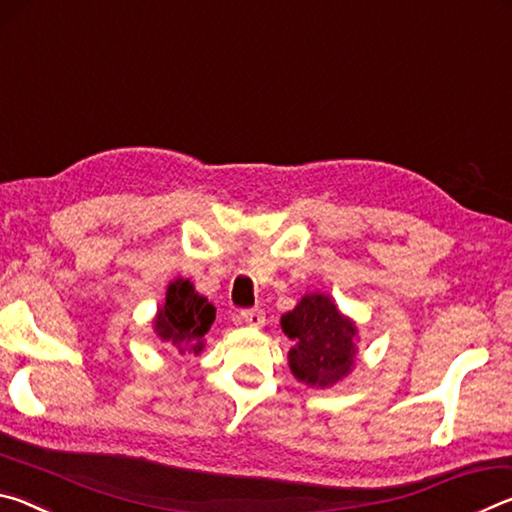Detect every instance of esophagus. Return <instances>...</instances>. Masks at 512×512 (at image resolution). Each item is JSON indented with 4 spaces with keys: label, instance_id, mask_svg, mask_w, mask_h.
<instances>
[{
    "label": "esophagus",
    "instance_id": "esophagus-1",
    "mask_svg": "<svg viewBox=\"0 0 512 512\" xmlns=\"http://www.w3.org/2000/svg\"><path fill=\"white\" fill-rule=\"evenodd\" d=\"M241 320H244L248 327H264L266 316L262 309H244L241 311Z\"/></svg>",
    "mask_w": 512,
    "mask_h": 512
}]
</instances>
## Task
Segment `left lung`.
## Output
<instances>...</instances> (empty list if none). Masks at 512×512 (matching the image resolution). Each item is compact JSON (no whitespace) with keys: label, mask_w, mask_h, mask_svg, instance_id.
<instances>
[{"label":"left lung","mask_w":512,"mask_h":512,"mask_svg":"<svg viewBox=\"0 0 512 512\" xmlns=\"http://www.w3.org/2000/svg\"><path fill=\"white\" fill-rule=\"evenodd\" d=\"M282 332L293 341L291 375L311 388H332L354 370L359 327L345 316L332 296L309 291L280 318Z\"/></svg>","instance_id":"8db88e82"}]
</instances>
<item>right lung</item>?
I'll list each match as a JSON object with an SVG mask.
<instances>
[{
	"label": "right lung",
	"instance_id": "1",
	"mask_svg": "<svg viewBox=\"0 0 512 512\" xmlns=\"http://www.w3.org/2000/svg\"><path fill=\"white\" fill-rule=\"evenodd\" d=\"M214 316L212 302L201 296L185 277H176L169 282L167 296L151 320L153 334L180 354H201Z\"/></svg>",
	"mask_w": 512,
	"mask_h": 512
}]
</instances>
